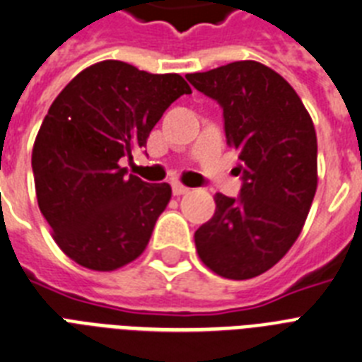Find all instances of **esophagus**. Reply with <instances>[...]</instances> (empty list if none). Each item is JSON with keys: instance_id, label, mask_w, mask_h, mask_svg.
I'll return each instance as SVG.
<instances>
[{"instance_id": "34e87169", "label": "esophagus", "mask_w": 362, "mask_h": 362, "mask_svg": "<svg viewBox=\"0 0 362 362\" xmlns=\"http://www.w3.org/2000/svg\"><path fill=\"white\" fill-rule=\"evenodd\" d=\"M172 192H174V196H183V194L190 192V188L183 187L181 183H172Z\"/></svg>"}]
</instances>
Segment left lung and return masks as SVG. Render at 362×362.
Listing matches in <instances>:
<instances>
[{
  "label": "left lung",
  "instance_id": "obj_1",
  "mask_svg": "<svg viewBox=\"0 0 362 362\" xmlns=\"http://www.w3.org/2000/svg\"><path fill=\"white\" fill-rule=\"evenodd\" d=\"M187 80L223 110L243 181L238 197L214 196V216L194 234L197 255L219 276L255 278L291 249L313 203V120L295 89L260 62H233Z\"/></svg>",
  "mask_w": 362,
  "mask_h": 362
}]
</instances>
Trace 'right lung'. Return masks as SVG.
I'll return each instance as SVG.
<instances>
[{"mask_svg":"<svg viewBox=\"0 0 362 362\" xmlns=\"http://www.w3.org/2000/svg\"><path fill=\"white\" fill-rule=\"evenodd\" d=\"M192 93L181 75L104 60L54 98L33 148L36 197L52 238L82 267L115 271L143 255L172 197L168 183L126 175L168 106Z\"/></svg>","mask_w":362,"mask_h":362,"instance_id":"obj_1","label":"right lung"}]
</instances>
